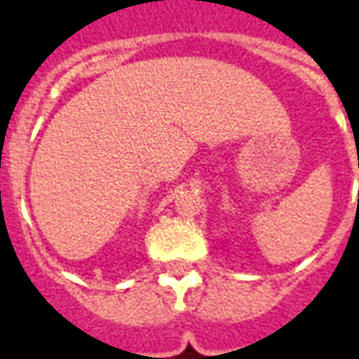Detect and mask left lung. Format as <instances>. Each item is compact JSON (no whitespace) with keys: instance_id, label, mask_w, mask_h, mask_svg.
I'll return each mask as SVG.
<instances>
[{"instance_id":"left-lung-1","label":"left lung","mask_w":359,"mask_h":359,"mask_svg":"<svg viewBox=\"0 0 359 359\" xmlns=\"http://www.w3.org/2000/svg\"><path fill=\"white\" fill-rule=\"evenodd\" d=\"M358 203H359V198H358Z\"/></svg>"}]
</instances>
